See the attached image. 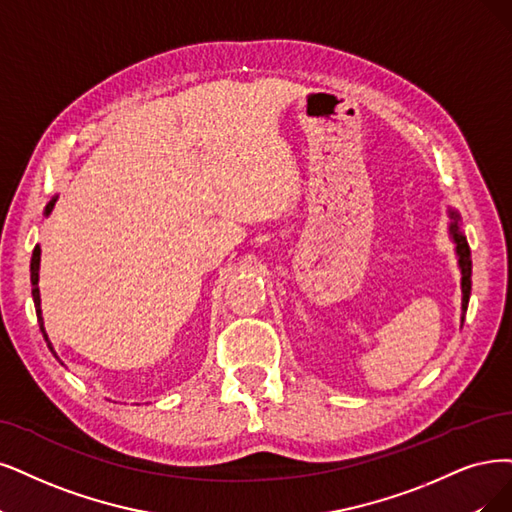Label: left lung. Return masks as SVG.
<instances>
[{
    "instance_id": "8db88e82",
    "label": "left lung",
    "mask_w": 512,
    "mask_h": 512,
    "mask_svg": "<svg viewBox=\"0 0 512 512\" xmlns=\"http://www.w3.org/2000/svg\"><path fill=\"white\" fill-rule=\"evenodd\" d=\"M451 236L453 242H456V253H458V261H460V268H462V310L466 312L468 308V297H470V274H472V261H470V249H468V242L466 236L460 232L458 227V215L451 211ZM462 323H464V316H462Z\"/></svg>"
}]
</instances>
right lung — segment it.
Returning <instances> with one entry per match:
<instances>
[{
  "instance_id": "add662e5",
  "label": "right lung",
  "mask_w": 512,
  "mask_h": 512,
  "mask_svg": "<svg viewBox=\"0 0 512 512\" xmlns=\"http://www.w3.org/2000/svg\"><path fill=\"white\" fill-rule=\"evenodd\" d=\"M54 202L56 200H52L48 206H46V215L52 211V206H54ZM37 280H40V246H35L33 249V257H31V285H33V301H35V312H37V323H40V329H42V333H44V339L48 342V335H46V331H44V318H42V310H40V289H37ZM48 348L52 350V346H50V342H48ZM52 354H54V350H52ZM56 356V354H54Z\"/></svg>"
}]
</instances>
